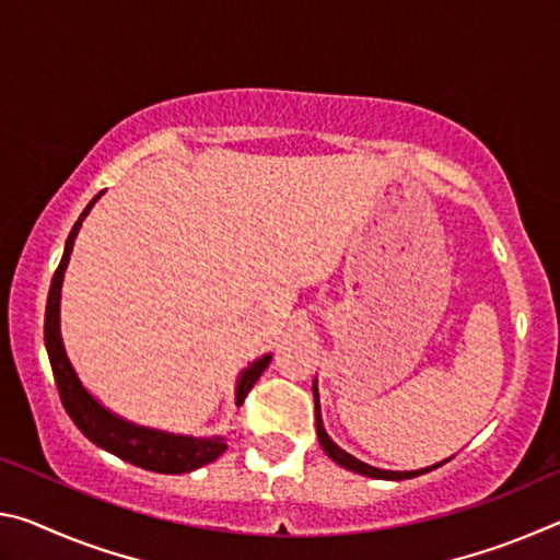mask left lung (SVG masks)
I'll use <instances>...</instances> for the list:
<instances>
[{"instance_id": "left-lung-1", "label": "left lung", "mask_w": 560, "mask_h": 560, "mask_svg": "<svg viewBox=\"0 0 560 560\" xmlns=\"http://www.w3.org/2000/svg\"><path fill=\"white\" fill-rule=\"evenodd\" d=\"M314 402H316V432H318L320 447H324V452L328 454L330 459H334L336 464H340V467L350 469V471L363 474V477H373V479H393V481H400V479H412V477H417V474H424V471H430V469H438V467H442L444 462H450V459H444V462L432 464V467L415 469V471H390V469L371 467V464L360 462V459L353 457V454H348L346 450H340L338 444L328 438V432H326V428H324V417H320V400H318V383H316V381H314Z\"/></svg>"}]
</instances>
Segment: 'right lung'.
<instances>
[{
  "label": "right lung",
  "mask_w": 560,
  "mask_h": 560,
  "mask_svg": "<svg viewBox=\"0 0 560 560\" xmlns=\"http://www.w3.org/2000/svg\"><path fill=\"white\" fill-rule=\"evenodd\" d=\"M101 195L103 192L93 197L86 210H83L79 220H75L69 240H66L59 269H56L51 279L49 299H46L44 343H46V353H49V363L54 371L56 387H59L61 402L75 428L86 434L93 444H98L101 450L116 454L120 459L136 464L140 469H150L160 474H185V471L200 469L205 464L214 462L226 450L224 438H220V434L192 438V434H175V432L153 430V428H143V424L128 422L126 417L110 412L106 405H101L96 397L83 387L79 375L73 371L69 355H66L63 338H61L63 271L69 267L75 234H79L83 220H86L91 207L98 202ZM269 363H271V353L257 358L252 365H246L240 373L234 387L236 405L244 402V397L249 395L254 383L259 381V375L267 371Z\"/></svg>",
  "instance_id": "right-lung-1"
}]
</instances>
